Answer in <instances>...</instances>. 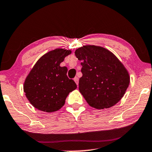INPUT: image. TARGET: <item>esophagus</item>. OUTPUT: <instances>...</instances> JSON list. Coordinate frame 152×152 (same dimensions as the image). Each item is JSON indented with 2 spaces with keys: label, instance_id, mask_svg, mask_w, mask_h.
Returning <instances> with one entry per match:
<instances>
[{
  "label": "esophagus",
  "instance_id": "1",
  "mask_svg": "<svg viewBox=\"0 0 152 152\" xmlns=\"http://www.w3.org/2000/svg\"><path fill=\"white\" fill-rule=\"evenodd\" d=\"M74 81L75 82V83L77 85H78V83H79V79H78L77 77H75L74 78Z\"/></svg>",
  "mask_w": 152,
  "mask_h": 152
}]
</instances>
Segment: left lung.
<instances>
[{"instance_id":"left-lung-1","label":"left lung","mask_w":152,"mask_h":152,"mask_svg":"<svg viewBox=\"0 0 152 152\" xmlns=\"http://www.w3.org/2000/svg\"><path fill=\"white\" fill-rule=\"evenodd\" d=\"M75 54L83 67L79 90L88 104L104 110L119 102L130 83L122 62L109 50L93 45L77 48Z\"/></svg>"}]
</instances>
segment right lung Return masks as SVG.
<instances>
[{"label":"right lung","instance_id":"right-lung-1","mask_svg":"<svg viewBox=\"0 0 152 152\" xmlns=\"http://www.w3.org/2000/svg\"><path fill=\"white\" fill-rule=\"evenodd\" d=\"M70 50L56 48L42 55L26 77L23 91L28 101L35 108L45 112L60 110L65 104L69 92L77 85L67 76V68L60 63Z\"/></svg>","mask_w":152,"mask_h":152}]
</instances>
